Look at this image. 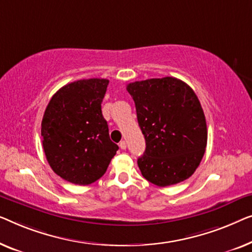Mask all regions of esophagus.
<instances>
[{"mask_svg":"<svg viewBox=\"0 0 252 252\" xmlns=\"http://www.w3.org/2000/svg\"><path fill=\"white\" fill-rule=\"evenodd\" d=\"M120 148H121V150H126V143L125 140H122L121 143H120Z\"/></svg>","mask_w":252,"mask_h":252,"instance_id":"esophagus-1","label":"esophagus"}]
</instances>
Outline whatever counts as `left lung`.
<instances>
[{"label": "left lung", "mask_w": 252, "mask_h": 252, "mask_svg": "<svg viewBox=\"0 0 252 252\" xmlns=\"http://www.w3.org/2000/svg\"><path fill=\"white\" fill-rule=\"evenodd\" d=\"M138 125L146 141L138 158L141 175L165 187L189 178L203 158L208 140L205 116L195 92L176 77L129 83Z\"/></svg>", "instance_id": "1"}]
</instances>
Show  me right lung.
<instances>
[{"label": "right lung", "instance_id": "obj_1", "mask_svg": "<svg viewBox=\"0 0 252 252\" xmlns=\"http://www.w3.org/2000/svg\"><path fill=\"white\" fill-rule=\"evenodd\" d=\"M108 82L89 79L66 84L45 108L41 134L48 163L75 185H89L104 176L119 150L101 113Z\"/></svg>", "mask_w": 252, "mask_h": 252}]
</instances>
